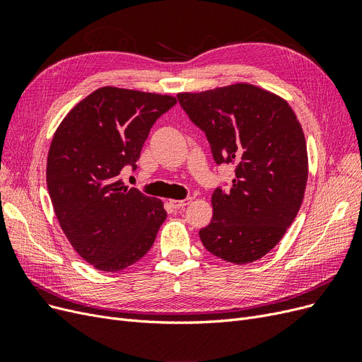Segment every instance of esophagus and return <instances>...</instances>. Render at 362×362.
<instances>
[{
	"mask_svg": "<svg viewBox=\"0 0 362 362\" xmlns=\"http://www.w3.org/2000/svg\"><path fill=\"white\" fill-rule=\"evenodd\" d=\"M190 202H192V198H185V199H180V201H170L173 208H177V210H182V208L185 205H189Z\"/></svg>",
	"mask_w": 362,
	"mask_h": 362,
	"instance_id": "esophagus-1",
	"label": "esophagus"
}]
</instances>
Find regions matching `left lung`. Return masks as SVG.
<instances>
[{
	"instance_id": "left-lung-1",
	"label": "left lung",
	"mask_w": 362,
	"mask_h": 362,
	"mask_svg": "<svg viewBox=\"0 0 362 362\" xmlns=\"http://www.w3.org/2000/svg\"><path fill=\"white\" fill-rule=\"evenodd\" d=\"M177 98L214 161L235 172L231 190L211 196L213 218L201 242L228 262H254L279 243L303 201L308 154L299 120L286 100L247 83Z\"/></svg>"
}]
</instances>
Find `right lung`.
Wrapping results in <instances>:
<instances>
[{
	"label": "right lung",
	"instance_id": "add662e5",
	"mask_svg": "<svg viewBox=\"0 0 362 362\" xmlns=\"http://www.w3.org/2000/svg\"><path fill=\"white\" fill-rule=\"evenodd\" d=\"M177 98L105 86L76 104L54 133L47 185L54 213L78 255L103 272L134 264L154 245L163 202L120 180L136 169L156 120Z\"/></svg>",
	"mask_w": 362,
	"mask_h": 362
}]
</instances>
